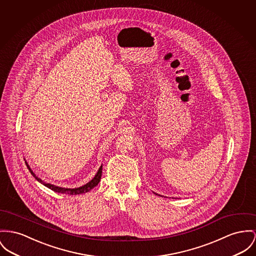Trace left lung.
I'll use <instances>...</instances> for the list:
<instances>
[{"label":"left lung","instance_id":"8db88e82","mask_svg":"<svg viewBox=\"0 0 256 256\" xmlns=\"http://www.w3.org/2000/svg\"><path fill=\"white\" fill-rule=\"evenodd\" d=\"M154 194H156V193H154ZM156 195H158V194H156ZM160 196V195H159Z\"/></svg>","mask_w":256,"mask_h":256}]
</instances>
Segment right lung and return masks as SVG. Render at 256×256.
I'll use <instances>...</instances> for the list:
<instances>
[{
  "label": "right lung",
  "mask_w": 256,
  "mask_h": 256,
  "mask_svg": "<svg viewBox=\"0 0 256 256\" xmlns=\"http://www.w3.org/2000/svg\"><path fill=\"white\" fill-rule=\"evenodd\" d=\"M24 160H25V159H24ZM25 163H26L27 168L30 170V172L33 174V176H34V178H36L38 182H40L42 184H44V186L52 189V190L55 191V192L63 193V194H68V195H78V194H82V193H86V192L90 191L91 189H93L95 186H98V184H99L100 180H101V176H102V164L101 165V167L99 168L97 174H95V176H94L89 182H87L86 184H84V186H80V188H60V186H56L52 184H46V182H44L42 178H38V176L34 174V172L30 168V166L28 165V163H27L26 161H25Z\"/></svg>",
  "instance_id": "right-lung-1"
}]
</instances>
